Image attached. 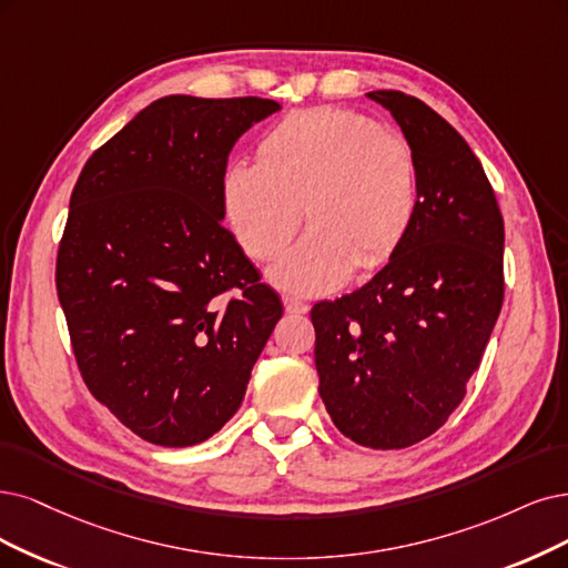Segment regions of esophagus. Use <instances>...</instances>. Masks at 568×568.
<instances>
[{
	"mask_svg": "<svg viewBox=\"0 0 568 568\" xmlns=\"http://www.w3.org/2000/svg\"><path fill=\"white\" fill-rule=\"evenodd\" d=\"M283 304H285V311L290 313V316H302V313L308 311V304L300 302L295 297H283Z\"/></svg>",
	"mask_w": 568,
	"mask_h": 568,
	"instance_id": "esophagus-1",
	"label": "esophagus"
}]
</instances>
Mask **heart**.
<instances>
[{
    "instance_id": "1",
    "label": "heart",
    "mask_w": 568,
    "mask_h": 568,
    "mask_svg": "<svg viewBox=\"0 0 568 568\" xmlns=\"http://www.w3.org/2000/svg\"><path fill=\"white\" fill-rule=\"evenodd\" d=\"M222 210L252 260L271 262V281L295 295L342 287L355 266L388 264L407 241L418 210V165L409 140L367 114L308 108L262 135L257 161L222 175Z\"/></svg>"
}]
</instances>
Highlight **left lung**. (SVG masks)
<instances>
[{
	"mask_svg": "<svg viewBox=\"0 0 568 568\" xmlns=\"http://www.w3.org/2000/svg\"><path fill=\"white\" fill-rule=\"evenodd\" d=\"M409 140L418 210L363 287L311 308L321 397L353 443H422L466 395L503 306V215L468 142L426 102L372 91Z\"/></svg>",
	"mask_w": 568,
	"mask_h": 568,
	"instance_id": "1",
	"label": "left lung"
}]
</instances>
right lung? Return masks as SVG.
I'll return each instance as SVG.
<instances>
[{"label": "right lung", "instance_id": "add662e5", "mask_svg": "<svg viewBox=\"0 0 568 568\" xmlns=\"http://www.w3.org/2000/svg\"><path fill=\"white\" fill-rule=\"evenodd\" d=\"M264 98L154 100L83 165L55 287L83 384L138 437L192 447L243 403L283 316L222 226L229 152Z\"/></svg>", "mask_w": 568, "mask_h": 568}]
</instances>
